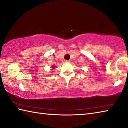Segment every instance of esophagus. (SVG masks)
Here are the masks:
<instances>
[{"instance_id": "34e87169", "label": "esophagus", "mask_w": 128, "mask_h": 128, "mask_svg": "<svg viewBox=\"0 0 128 128\" xmlns=\"http://www.w3.org/2000/svg\"><path fill=\"white\" fill-rule=\"evenodd\" d=\"M65 62L66 63H69V62H70V61L69 60H65Z\"/></svg>"}]
</instances>
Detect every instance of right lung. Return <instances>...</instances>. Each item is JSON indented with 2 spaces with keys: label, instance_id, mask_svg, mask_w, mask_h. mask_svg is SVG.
Instances as JSON below:
<instances>
[{
  "label": "right lung",
  "instance_id": "add662e5",
  "mask_svg": "<svg viewBox=\"0 0 128 128\" xmlns=\"http://www.w3.org/2000/svg\"><path fill=\"white\" fill-rule=\"evenodd\" d=\"M52 68L53 69H54V68H55V66H52Z\"/></svg>",
  "mask_w": 128,
  "mask_h": 128
}]
</instances>
